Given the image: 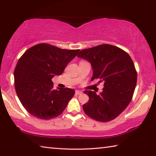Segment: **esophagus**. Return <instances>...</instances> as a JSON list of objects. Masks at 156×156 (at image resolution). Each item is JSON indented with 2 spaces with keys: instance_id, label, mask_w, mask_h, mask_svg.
<instances>
[{
  "instance_id": "1",
  "label": "esophagus",
  "mask_w": 156,
  "mask_h": 156,
  "mask_svg": "<svg viewBox=\"0 0 156 156\" xmlns=\"http://www.w3.org/2000/svg\"><path fill=\"white\" fill-rule=\"evenodd\" d=\"M81 94H82V92L80 91H79V90H76V95H80Z\"/></svg>"
}]
</instances>
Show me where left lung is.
Returning a JSON list of instances; mask_svg holds the SVG:
<instances>
[{"label": "left lung", "instance_id": "1", "mask_svg": "<svg viewBox=\"0 0 156 156\" xmlns=\"http://www.w3.org/2000/svg\"><path fill=\"white\" fill-rule=\"evenodd\" d=\"M77 56L90 62L91 81L98 78L99 83H104L99 95L84 91L89 99L83 105L84 112L100 122L114 119L130 103L136 86L137 73L131 57L122 49L107 44L82 50Z\"/></svg>", "mask_w": 156, "mask_h": 156}]
</instances>
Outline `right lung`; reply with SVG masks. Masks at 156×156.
Returning <instances> with one entry per match:
<instances>
[{
    "mask_svg": "<svg viewBox=\"0 0 156 156\" xmlns=\"http://www.w3.org/2000/svg\"><path fill=\"white\" fill-rule=\"evenodd\" d=\"M79 51L41 43L27 49L18 60L14 73L15 89L21 104L31 115L50 120L65 110L74 89H54L51 79L62 74Z\"/></svg>",
    "mask_w": 156,
    "mask_h": 156,
    "instance_id": "add662e5",
    "label": "right lung"
}]
</instances>
